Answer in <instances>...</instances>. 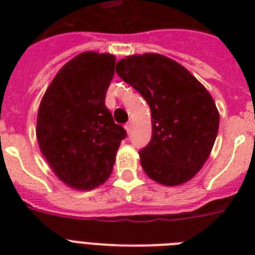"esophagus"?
<instances>
[{
  "label": "esophagus",
  "mask_w": 255,
  "mask_h": 255,
  "mask_svg": "<svg viewBox=\"0 0 255 255\" xmlns=\"http://www.w3.org/2000/svg\"><path fill=\"white\" fill-rule=\"evenodd\" d=\"M126 131H127V133H131V129H132V123H127L126 124Z\"/></svg>",
  "instance_id": "obj_1"
}]
</instances>
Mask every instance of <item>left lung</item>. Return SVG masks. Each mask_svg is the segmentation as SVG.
<instances>
[{"label": "left lung", "mask_w": 255, "mask_h": 255, "mask_svg": "<svg viewBox=\"0 0 255 255\" xmlns=\"http://www.w3.org/2000/svg\"><path fill=\"white\" fill-rule=\"evenodd\" d=\"M116 73L147 100L152 137L140 164L153 181L181 185L198 173L217 137L220 114L213 98L178 62L156 53L128 55Z\"/></svg>", "instance_id": "obj_1"}]
</instances>
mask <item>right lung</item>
<instances>
[{
    "instance_id": "add662e5",
    "label": "right lung",
    "mask_w": 255,
    "mask_h": 255,
    "mask_svg": "<svg viewBox=\"0 0 255 255\" xmlns=\"http://www.w3.org/2000/svg\"><path fill=\"white\" fill-rule=\"evenodd\" d=\"M115 62V55L96 51L74 57L58 71L39 104V149L55 176L74 189L91 190L107 181L126 137L104 104Z\"/></svg>"
}]
</instances>
